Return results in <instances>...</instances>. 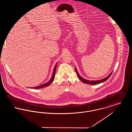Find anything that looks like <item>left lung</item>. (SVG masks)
Returning <instances> with one entry per match:
<instances>
[{"mask_svg":"<svg viewBox=\"0 0 132 132\" xmlns=\"http://www.w3.org/2000/svg\"><path fill=\"white\" fill-rule=\"evenodd\" d=\"M75 71L76 74H77V75L78 76V77L79 78V79L83 83H86V84H92V85H95V84H99V83H102L103 82H105L110 77V76L111 75L112 73V72L109 75V76H108L107 77H106L104 79H103L102 80H96V81H89V80H86L85 79H83L82 77H81L79 75V74H78L76 69L75 68Z\"/></svg>","mask_w":132,"mask_h":132,"instance_id":"left-lung-1","label":"left lung"}]
</instances>
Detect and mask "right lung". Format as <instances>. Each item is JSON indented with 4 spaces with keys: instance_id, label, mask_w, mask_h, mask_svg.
<instances>
[{
    "instance_id": "add662e5",
    "label": "right lung",
    "mask_w": 132,
    "mask_h": 132,
    "mask_svg": "<svg viewBox=\"0 0 132 132\" xmlns=\"http://www.w3.org/2000/svg\"><path fill=\"white\" fill-rule=\"evenodd\" d=\"M57 64V63L56 64V65H55V67H54L52 76L51 79L49 81V82H48L47 83H45V84H43V85H40V86H37V87H31V88H34V89H39V88H43V87H46V86L49 85L50 84H51V83L53 82V81L54 78H55V73H56V68Z\"/></svg>"
}]
</instances>
